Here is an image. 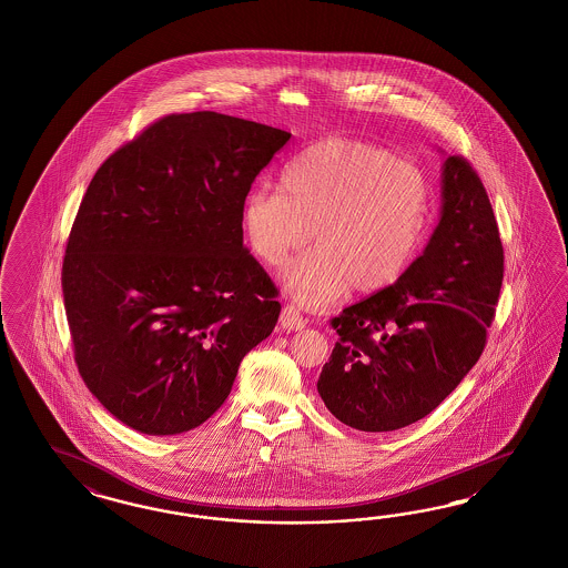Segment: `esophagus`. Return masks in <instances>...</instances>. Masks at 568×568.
Returning <instances> with one entry per match:
<instances>
[{
  "mask_svg": "<svg viewBox=\"0 0 568 568\" xmlns=\"http://www.w3.org/2000/svg\"><path fill=\"white\" fill-rule=\"evenodd\" d=\"M305 317L303 313L298 311L296 305H286L282 308V315H280V325L286 329V332H294V329H303L305 327Z\"/></svg>",
  "mask_w": 568,
  "mask_h": 568,
  "instance_id": "obj_1",
  "label": "esophagus"
}]
</instances>
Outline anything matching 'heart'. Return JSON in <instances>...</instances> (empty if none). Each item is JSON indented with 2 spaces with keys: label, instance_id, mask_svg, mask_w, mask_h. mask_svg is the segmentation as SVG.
Here are the masks:
<instances>
[{
  "label": "heart",
  "instance_id": "b5f03b06",
  "mask_svg": "<svg viewBox=\"0 0 568 568\" xmlns=\"http://www.w3.org/2000/svg\"><path fill=\"white\" fill-rule=\"evenodd\" d=\"M429 217V184L410 162L361 141L329 136L294 155L280 191L257 189L243 205L244 236L267 265L307 243L313 251L284 272L307 307L341 292L386 288L417 253Z\"/></svg>",
  "mask_w": 568,
  "mask_h": 568
}]
</instances>
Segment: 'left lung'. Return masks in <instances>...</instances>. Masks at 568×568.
<instances>
[{
  "label": "left lung",
  "instance_id": "8db88e82",
  "mask_svg": "<svg viewBox=\"0 0 568 568\" xmlns=\"http://www.w3.org/2000/svg\"><path fill=\"white\" fill-rule=\"evenodd\" d=\"M504 248L484 182L450 155L442 215L392 286L344 308L317 392L338 422L394 432L419 422L479 361L503 288Z\"/></svg>",
  "mask_w": 568,
  "mask_h": 568
}]
</instances>
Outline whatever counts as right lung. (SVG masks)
Returning <instances> with one entry per match:
<instances>
[{
	"label": "right lung",
	"instance_id": "1",
	"mask_svg": "<svg viewBox=\"0 0 568 568\" xmlns=\"http://www.w3.org/2000/svg\"><path fill=\"white\" fill-rule=\"evenodd\" d=\"M288 139L215 112L163 115L95 172L62 291L79 373L118 422L195 429L274 332L277 288L243 246V205Z\"/></svg>",
	"mask_w": 568,
	"mask_h": 568
}]
</instances>
